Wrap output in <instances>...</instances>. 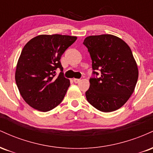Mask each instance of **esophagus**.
Masks as SVG:
<instances>
[{
  "mask_svg": "<svg viewBox=\"0 0 153 153\" xmlns=\"http://www.w3.org/2000/svg\"><path fill=\"white\" fill-rule=\"evenodd\" d=\"M73 81H74V82H75V83H78V82H79L80 81V79L74 78V79H73Z\"/></svg>",
  "mask_w": 153,
  "mask_h": 153,
  "instance_id": "esophagus-1",
  "label": "esophagus"
}]
</instances>
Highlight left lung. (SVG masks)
I'll return each mask as SVG.
<instances>
[{"label":"left lung","instance_id":"8db88e82","mask_svg":"<svg viewBox=\"0 0 153 153\" xmlns=\"http://www.w3.org/2000/svg\"><path fill=\"white\" fill-rule=\"evenodd\" d=\"M83 45L90 53L93 70L101 71L99 78L89 80L87 101L103 112L119 109L133 94L138 79L137 65L130 47L111 34L87 36ZM93 73L99 75L96 71Z\"/></svg>","mask_w":153,"mask_h":153}]
</instances>
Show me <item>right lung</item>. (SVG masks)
Masks as SVG:
<instances>
[{
	"instance_id": "add662e5",
	"label": "right lung",
	"mask_w": 153,
	"mask_h": 153,
	"mask_svg": "<svg viewBox=\"0 0 153 153\" xmlns=\"http://www.w3.org/2000/svg\"><path fill=\"white\" fill-rule=\"evenodd\" d=\"M68 35L42 34L26 44L15 73L19 93L28 104L42 112L53 109L62 102L70 86L63 76L61 56L76 41ZM62 71L56 77L55 71Z\"/></svg>"
}]
</instances>
